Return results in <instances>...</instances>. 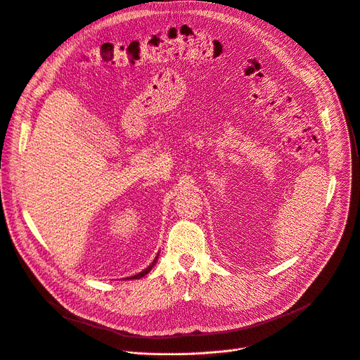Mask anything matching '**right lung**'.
<instances>
[{
	"label": "right lung",
	"instance_id": "add662e5",
	"mask_svg": "<svg viewBox=\"0 0 360 360\" xmlns=\"http://www.w3.org/2000/svg\"><path fill=\"white\" fill-rule=\"evenodd\" d=\"M157 259H158V256L154 259V262L150 264V266H148L145 270H142L141 273H138V274H135V276H132V278H129V279H141V278H143L145 276V274L146 273H150L151 271V269H153V266L157 263Z\"/></svg>",
	"mask_w": 360,
	"mask_h": 360
}]
</instances>
